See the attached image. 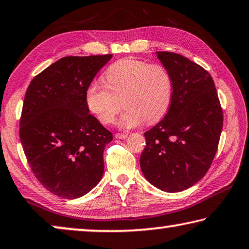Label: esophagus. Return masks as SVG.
I'll use <instances>...</instances> for the list:
<instances>
[{"mask_svg": "<svg viewBox=\"0 0 249 249\" xmlns=\"http://www.w3.org/2000/svg\"><path fill=\"white\" fill-rule=\"evenodd\" d=\"M114 137L117 138V139H125V138L128 137V133H116V135H114Z\"/></svg>", "mask_w": 249, "mask_h": 249, "instance_id": "1", "label": "esophagus"}]
</instances>
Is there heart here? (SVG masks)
<instances>
[{
  "label": "heart",
  "instance_id": "1",
  "mask_svg": "<svg viewBox=\"0 0 249 249\" xmlns=\"http://www.w3.org/2000/svg\"><path fill=\"white\" fill-rule=\"evenodd\" d=\"M101 83L88 87V108L103 124H111L125 107L120 118L122 128H135L146 121L154 124L167 113L173 99V79L161 64H149L137 59H122L111 64Z\"/></svg>",
  "mask_w": 249,
  "mask_h": 249
}]
</instances>
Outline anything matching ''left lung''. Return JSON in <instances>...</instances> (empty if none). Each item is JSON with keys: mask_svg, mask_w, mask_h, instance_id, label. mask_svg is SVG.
I'll list each match as a JSON object with an SVG mask.
<instances>
[{"mask_svg": "<svg viewBox=\"0 0 249 249\" xmlns=\"http://www.w3.org/2000/svg\"><path fill=\"white\" fill-rule=\"evenodd\" d=\"M157 56L173 79V99L166 117L144 132L140 167L157 188L177 193L207 174L219 143L223 109L208 71L178 53Z\"/></svg>", "mask_w": 249, "mask_h": 249, "instance_id": "8db88e82", "label": "left lung"}]
</instances>
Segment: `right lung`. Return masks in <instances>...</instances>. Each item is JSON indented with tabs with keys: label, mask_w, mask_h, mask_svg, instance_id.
<instances>
[{
	"label": "right lung",
	"mask_w": 249,
	"mask_h": 249,
	"mask_svg": "<svg viewBox=\"0 0 249 249\" xmlns=\"http://www.w3.org/2000/svg\"><path fill=\"white\" fill-rule=\"evenodd\" d=\"M112 54L64 56L28 87L20 139L32 173L56 196L74 199L101 180L112 133L90 114L86 92Z\"/></svg>",
	"instance_id": "obj_1"
}]
</instances>
